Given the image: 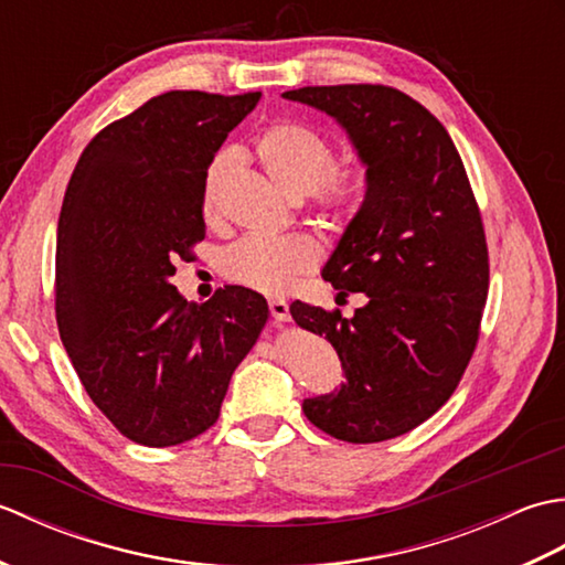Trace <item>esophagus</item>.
I'll return each instance as SVG.
<instances>
[{"instance_id": "34e87169", "label": "esophagus", "mask_w": 565, "mask_h": 565, "mask_svg": "<svg viewBox=\"0 0 565 565\" xmlns=\"http://www.w3.org/2000/svg\"><path fill=\"white\" fill-rule=\"evenodd\" d=\"M269 313L276 322H286L291 318L289 313V303L284 301V298H269Z\"/></svg>"}]
</instances>
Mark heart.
I'll list each match as a JSON object with an SVG mask.
<instances>
[{"label":"heart","mask_w":565,"mask_h":565,"mask_svg":"<svg viewBox=\"0 0 565 565\" xmlns=\"http://www.w3.org/2000/svg\"><path fill=\"white\" fill-rule=\"evenodd\" d=\"M257 158L284 194L291 199L313 196L318 209L330 218L350 215L359 199V177L350 167H332L328 138L301 121H276L257 140ZM237 167V152L215 154L203 182V211L218 206L223 184ZM320 247L310 235L264 237L247 235L223 249L221 271L235 284L262 294H284L298 276L313 271Z\"/></svg>","instance_id":"obj_1"}]
</instances>
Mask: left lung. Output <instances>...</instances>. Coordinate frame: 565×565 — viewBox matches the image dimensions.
Listing matches in <instances>:
<instances>
[{
    "label": "left lung",
    "instance_id": "1",
    "mask_svg": "<svg viewBox=\"0 0 565 565\" xmlns=\"http://www.w3.org/2000/svg\"><path fill=\"white\" fill-rule=\"evenodd\" d=\"M281 97L334 118L366 170L362 206L322 267L366 306L342 318L291 303L298 326L326 334L347 379L306 398L303 413L342 441L401 437L449 401L478 342L488 247L463 162L447 128L398 89L338 84Z\"/></svg>",
    "mask_w": 565,
    "mask_h": 565
}]
</instances>
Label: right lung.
<instances>
[{
  "label": "right lung",
  "mask_w": 565,
  "mask_h": 565,
  "mask_svg": "<svg viewBox=\"0 0 565 565\" xmlns=\"http://www.w3.org/2000/svg\"><path fill=\"white\" fill-rule=\"evenodd\" d=\"M262 94L167 92L92 138L57 221L55 316L84 391L146 447L206 431L267 301L225 286L186 303L174 262L206 235L203 182Z\"/></svg>",
  "instance_id": "right-lung-1"
}]
</instances>
